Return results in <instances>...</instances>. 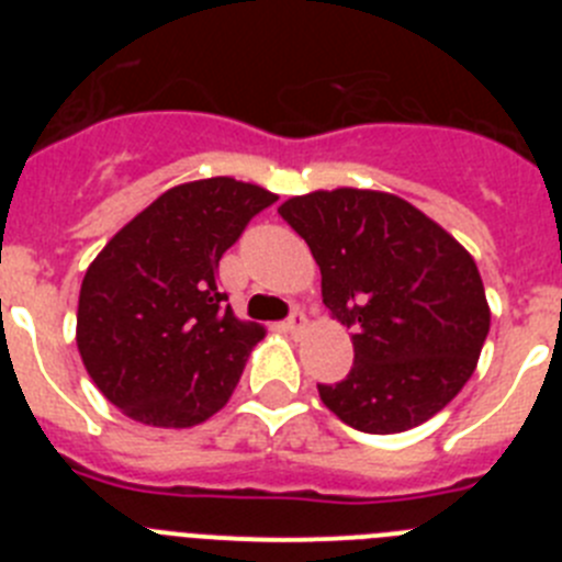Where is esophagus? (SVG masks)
Masks as SVG:
<instances>
[{
    "label": "esophagus",
    "instance_id": "esophagus-1",
    "mask_svg": "<svg viewBox=\"0 0 562 562\" xmlns=\"http://www.w3.org/2000/svg\"><path fill=\"white\" fill-rule=\"evenodd\" d=\"M306 326H310V321H306L304 312H292L290 321H286V324H284V329L290 331V335H304Z\"/></svg>",
    "mask_w": 562,
    "mask_h": 562
}]
</instances>
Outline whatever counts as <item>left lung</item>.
<instances>
[{
    "label": "left lung",
    "mask_w": 562,
    "mask_h": 562,
    "mask_svg": "<svg viewBox=\"0 0 562 562\" xmlns=\"http://www.w3.org/2000/svg\"><path fill=\"white\" fill-rule=\"evenodd\" d=\"M278 213L310 245L331 317L355 326L346 380L317 385L326 408L362 434H402L439 414L490 331L473 256L389 191H312Z\"/></svg>",
    "instance_id": "obj_1"
}]
</instances>
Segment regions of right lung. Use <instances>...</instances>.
<instances>
[{
  "mask_svg": "<svg viewBox=\"0 0 562 562\" xmlns=\"http://www.w3.org/2000/svg\"><path fill=\"white\" fill-rule=\"evenodd\" d=\"M276 200L233 177L182 182L114 233L87 267L78 355L128 419L193 428L225 408L267 329L225 304L220 258Z\"/></svg>",
  "mask_w": 562,
  "mask_h": 562,
  "instance_id": "add662e5",
  "label": "right lung"
}]
</instances>
